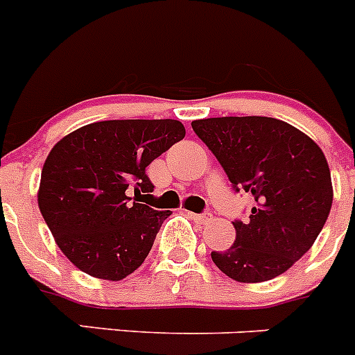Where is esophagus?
I'll return each instance as SVG.
<instances>
[{
    "instance_id": "obj_1",
    "label": "esophagus",
    "mask_w": 355,
    "mask_h": 355,
    "mask_svg": "<svg viewBox=\"0 0 355 355\" xmlns=\"http://www.w3.org/2000/svg\"><path fill=\"white\" fill-rule=\"evenodd\" d=\"M187 217H191L193 220H196L200 224H208L211 220L210 214H193V211H187Z\"/></svg>"
}]
</instances>
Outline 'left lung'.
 Masks as SVG:
<instances>
[{
	"mask_svg": "<svg viewBox=\"0 0 355 355\" xmlns=\"http://www.w3.org/2000/svg\"><path fill=\"white\" fill-rule=\"evenodd\" d=\"M236 191L252 194L248 223L234 220L236 240L211 261L243 284L286 273L308 252L333 205V184L319 145L273 117H211L193 121Z\"/></svg>",
	"mask_w": 355,
	"mask_h": 355,
	"instance_id": "8db88e82",
	"label": "left lung"
}]
</instances>
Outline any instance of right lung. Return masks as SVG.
Masks as SVG:
<instances>
[{
    "instance_id": "1",
    "label": "right lung",
    "mask_w": 355,
    "mask_h": 355,
    "mask_svg": "<svg viewBox=\"0 0 355 355\" xmlns=\"http://www.w3.org/2000/svg\"><path fill=\"white\" fill-rule=\"evenodd\" d=\"M184 137V124L173 119L101 121L52 147L38 207L61 252L78 270L117 282L141 266L171 214L137 203L141 193L154 191L145 168Z\"/></svg>"
}]
</instances>
